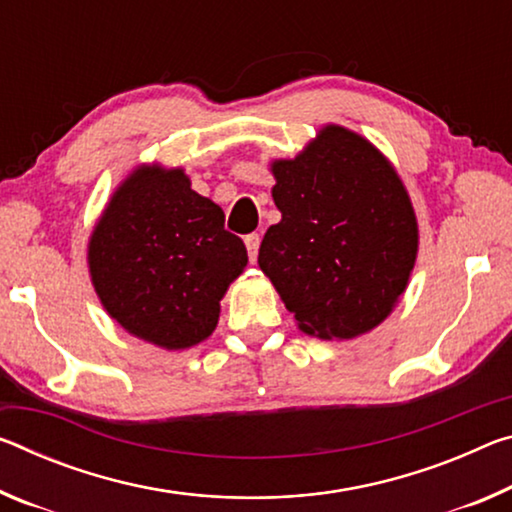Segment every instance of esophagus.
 I'll list each match as a JSON object with an SVG mask.
<instances>
[{
  "mask_svg": "<svg viewBox=\"0 0 512 512\" xmlns=\"http://www.w3.org/2000/svg\"><path fill=\"white\" fill-rule=\"evenodd\" d=\"M243 241H246V248H248V257H250V262H255V259H257V253H259V241H262V239H259V234H257V232H253V234H248V237L243 239Z\"/></svg>",
  "mask_w": 512,
  "mask_h": 512,
  "instance_id": "1",
  "label": "esophagus"
}]
</instances>
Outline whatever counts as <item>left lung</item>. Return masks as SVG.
I'll list each match as a JSON object with an SVG mask.
<instances>
[{"label":"left lung","instance_id":"1","mask_svg":"<svg viewBox=\"0 0 512 512\" xmlns=\"http://www.w3.org/2000/svg\"><path fill=\"white\" fill-rule=\"evenodd\" d=\"M271 173L282 218L264 234L259 269L307 335L373 330L408 287L419 248L394 166L360 134L326 125L294 159H275Z\"/></svg>","mask_w":512,"mask_h":512}]
</instances>
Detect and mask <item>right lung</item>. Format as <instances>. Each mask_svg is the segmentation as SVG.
I'll return each instance as SVG.
<instances>
[{
  "label": "right lung",
  "mask_w": 512,
  "mask_h": 512,
  "mask_svg": "<svg viewBox=\"0 0 512 512\" xmlns=\"http://www.w3.org/2000/svg\"><path fill=\"white\" fill-rule=\"evenodd\" d=\"M248 264L223 209L182 168L139 166L113 193L88 241L95 294L129 335L182 351L212 335L221 298Z\"/></svg>",
  "instance_id": "1"
}]
</instances>
